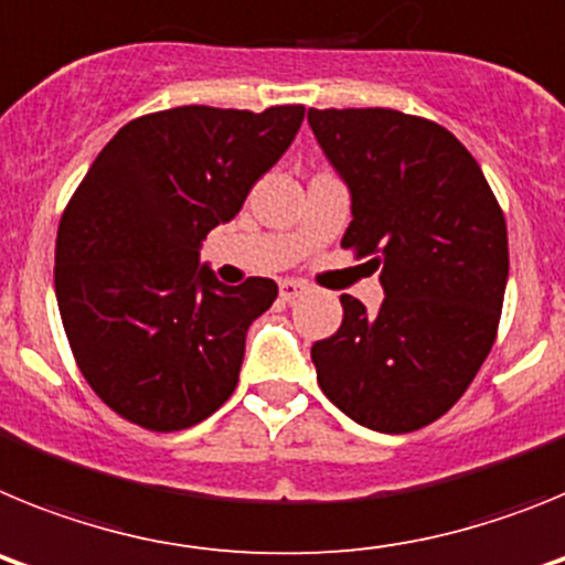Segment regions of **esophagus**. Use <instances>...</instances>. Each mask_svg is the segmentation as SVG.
<instances>
[{
  "label": "esophagus",
  "instance_id": "esophagus-1",
  "mask_svg": "<svg viewBox=\"0 0 565 565\" xmlns=\"http://www.w3.org/2000/svg\"><path fill=\"white\" fill-rule=\"evenodd\" d=\"M302 294H306V286H302V282H297V279H282V282H279V297L286 299V302L302 297Z\"/></svg>",
  "mask_w": 565,
  "mask_h": 565
}]
</instances>
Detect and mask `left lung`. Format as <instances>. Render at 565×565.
<instances>
[{"label": "left lung", "mask_w": 565, "mask_h": 565, "mask_svg": "<svg viewBox=\"0 0 565 565\" xmlns=\"http://www.w3.org/2000/svg\"><path fill=\"white\" fill-rule=\"evenodd\" d=\"M351 192L342 246L382 268L376 313L342 294V326L311 348L348 418L411 433L463 396L495 342L509 277L507 223L456 135L396 109H308Z\"/></svg>", "instance_id": "1"}]
</instances>
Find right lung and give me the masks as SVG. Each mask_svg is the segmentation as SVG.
Wrapping results in <instances>:
<instances>
[{
  "label": "right lung",
  "mask_w": 565,
  "mask_h": 565,
  "mask_svg": "<svg viewBox=\"0 0 565 565\" xmlns=\"http://www.w3.org/2000/svg\"><path fill=\"white\" fill-rule=\"evenodd\" d=\"M302 118V104L266 113L192 104L135 118L64 209V331L89 387L127 422L183 430L237 387L248 326L271 308L277 282L223 286L201 246L286 154Z\"/></svg>",
  "instance_id": "right-lung-1"
}]
</instances>
